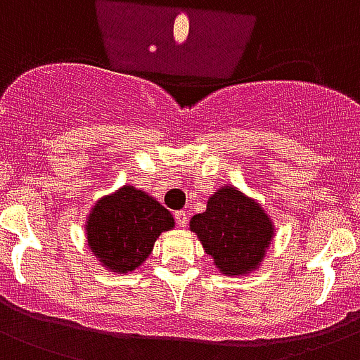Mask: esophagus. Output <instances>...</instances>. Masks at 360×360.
<instances>
[{
	"label": "esophagus",
	"instance_id": "34e87169",
	"mask_svg": "<svg viewBox=\"0 0 360 360\" xmlns=\"http://www.w3.org/2000/svg\"><path fill=\"white\" fill-rule=\"evenodd\" d=\"M174 219H176L178 226H186L188 225V214L184 212V210H180V212H174Z\"/></svg>",
	"mask_w": 360,
	"mask_h": 360
}]
</instances>
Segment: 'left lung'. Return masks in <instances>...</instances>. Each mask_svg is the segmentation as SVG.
Returning a JSON list of instances; mask_svg holds the SVG:
<instances>
[{
    "label": "left lung",
    "instance_id": "obj_1",
    "mask_svg": "<svg viewBox=\"0 0 360 360\" xmlns=\"http://www.w3.org/2000/svg\"><path fill=\"white\" fill-rule=\"evenodd\" d=\"M189 229L215 267L229 277L258 269L275 236L271 217L260 202L234 186L217 189L208 198L206 212L191 217Z\"/></svg>",
    "mask_w": 360,
    "mask_h": 360
}]
</instances>
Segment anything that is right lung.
Returning <instances> with one entry per match:
<instances>
[{
    "label": "right lung",
    "instance_id": "right-lung-1",
    "mask_svg": "<svg viewBox=\"0 0 360 360\" xmlns=\"http://www.w3.org/2000/svg\"><path fill=\"white\" fill-rule=\"evenodd\" d=\"M172 226L171 212L134 186H122L100 198L85 223L94 257L105 269L122 275L139 267L160 234Z\"/></svg>",
    "mask_w": 360,
    "mask_h": 360
}]
</instances>
